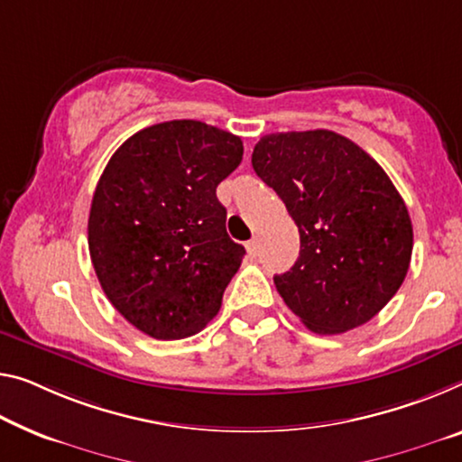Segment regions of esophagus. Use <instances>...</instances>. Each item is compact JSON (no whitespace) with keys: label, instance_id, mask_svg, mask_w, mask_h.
<instances>
[{"label":"esophagus","instance_id":"obj_1","mask_svg":"<svg viewBox=\"0 0 462 462\" xmlns=\"http://www.w3.org/2000/svg\"><path fill=\"white\" fill-rule=\"evenodd\" d=\"M245 250H247V254L252 255V258H254V255H258V252H260V244H258V239H250V241H247V244H245Z\"/></svg>","mask_w":462,"mask_h":462}]
</instances>
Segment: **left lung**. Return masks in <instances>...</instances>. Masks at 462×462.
Here are the masks:
<instances>
[{
	"mask_svg": "<svg viewBox=\"0 0 462 462\" xmlns=\"http://www.w3.org/2000/svg\"><path fill=\"white\" fill-rule=\"evenodd\" d=\"M252 167L300 229V258L274 276L282 301L318 335L370 322L402 285L413 252L409 210L384 169L330 130L268 134Z\"/></svg>",
	"mask_w": 462,
	"mask_h": 462,
	"instance_id": "1",
	"label": "left lung"
}]
</instances>
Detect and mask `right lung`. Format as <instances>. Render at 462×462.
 <instances>
[{
  "mask_svg": "<svg viewBox=\"0 0 462 462\" xmlns=\"http://www.w3.org/2000/svg\"><path fill=\"white\" fill-rule=\"evenodd\" d=\"M241 157V138L173 119L134 134L105 167L90 204V260L113 308L144 335L186 338L221 310L245 250L226 236L217 186Z\"/></svg>",
  "mask_w": 462,
  "mask_h": 462,
  "instance_id": "1",
  "label": "right lung"
}]
</instances>
